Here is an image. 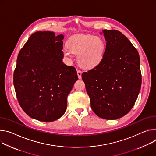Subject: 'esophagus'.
I'll use <instances>...</instances> for the list:
<instances>
[{
  "label": "esophagus",
  "mask_w": 156,
  "mask_h": 156,
  "mask_svg": "<svg viewBox=\"0 0 156 156\" xmlns=\"http://www.w3.org/2000/svg\"><path fill=\"white\" fill-rule=\"evenodd\" d=\"M77 76H78V78L80 79L82 78V72L79 70L77 71Z\"/></svg>",
  "instance_id": "1"
}]
</instances>
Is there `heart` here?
Listing matches in <instances>:
<instances>
[{
	"label": "heart",
	"instance_id": "obj_1",
	"mask_svg": "<svg viewBox=\"0 0 156 156\" xmlns=\"http://www.w3.org/2000/svg\"><path fill=\"white\" fill-rule=\"evenodd\" d=\"M105 48V42L100 37L80 33L69 38L62 53L69 59L72 58L73 53L77 54L79 65L83 68L91 69L102 61Z\"/></svg>",
	"mask_w": 156,
	"mask_h": 156
}]
</instances>
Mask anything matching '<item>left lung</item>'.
Segmentation results:
<instances>
[{"label": "left lung", "instance_id": "8db88e82", "mask_svg": "<svg viewBox=\"0 0 156 156\" xmlns=\"http://www.w3.org/2000/svg\"><path fill=\"white\" fill-rule=\"evenodd\" d=\"M107 41L102 61L82 74L91 108L100 118L116 119L133 108L141 85L137 49L120 31L103 30Z\"/></svg>", "mask_w": 156, "mask_h": 156}]
</instances>
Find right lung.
Here are the masks:
<instances>
[{
  "mask_svg": "<svg viewBox=\"0 0 156 156\" xmlns=\"http://www.w3.org/2000/svg\"><path fill=\"white\" fill-rule=\"evenodd\" d=\"M62 34L33 33L20 51L13 74L17 99L30 117L51 122L67 108V97L78 80L73 66L62 62Z\"/></svg>",
  "mask_w": 156,
  "mask_h": 156,
  "instance_id": "right-lung-1",
  "label": "right lung"
}]
</instances>
